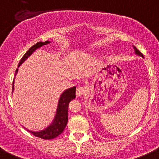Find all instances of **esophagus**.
<instances>
[{
    "instance_id": "1",
    "label": "esophagus",
    "mask_w": 159,
    "mask_h": 159,
    "mask_svg": "<svg viewBox=\"0 0 159 159\" xmlns=\"http://www.w3.org/2000/svg\"><path fill=\"white\" fill-rule=\"evenodd\" d=\"M85 92H86V89H85L84 87H83V86H78L76 91V94L78 97H80V96H83Z\"/></svg>"
}]
</instances>
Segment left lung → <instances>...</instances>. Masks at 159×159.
Listing matches in <instances>:
<instances>
[{
  "label": "left lung",
  "instance_id": "1",
  "mask_svg": "<svg viewBox=\"0 0 159 159\" xmlns=\"http://www.w3.org/2000/svg\"><path fill=\"white\" fill-rule=\"evenodd\" d=\"M133 48H134V50H135V53H136L137 55L140 56V57H143V54H142V53H141V52L139 51V50H138V49L136 48V47H133Z\"/></svg>",
  "mask_w": 159,
  "mask_h": 159
}]
</instances>
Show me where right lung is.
<instances>
[{
    "instance_id": "obj_1",
    "label": "right lung",
    "mask_w": 159,
    "mask_h": 159,
    "mask_svg": "<svg viewBox=\"0 0 159 159\" xmlns=\"http://www.w3.org/2000/svg\"><path fill=\"white\" fill-rule=\"evenodd\" d=\"M50 41H45V42H38L36 44H34L33 47H31L29 49L28 51L24 55V57L21 58L20 61L18 64V67L28 58L32 54L33 52L35 51L37 49L40 48L42 46L47 45V44L50 43ZM18 72V69L16 70L15 76ZM14 80L13 81V89L12 92L14 91ZM76 97V86L70 88V89H66L63 92L60 96V99H59L58 106H57V112H56V116L53 121L52 123L49 125L47 128L39 132H33V131L28 130L30 133L35 136L39 137V138L43 139H52L58 136L59 135L62 133L66 128V125L68 122V106L69 103L71 100L75 99Z\"/></svg>"
}]
</instances>
